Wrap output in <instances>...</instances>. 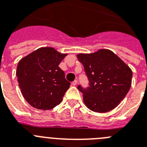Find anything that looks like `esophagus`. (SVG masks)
I'll return each instance as SVG.
<instances>
[{
  "mask_svg": "<svg viewBox=\"0 0 147 147\" xmlns=\"http://www.w3.org/2000/svg\"><path fill=\"white\" fill-rule=\"evenodd\" d=\"M72 85H74V86H75V85H77V80H74V81L73 82H72Z\"/></svg>",
  "mask_w": 147,
  "mask_h": 147,
  "instance_id": "esophagus-1",
  "label": "esophagus"
}]
</instances>
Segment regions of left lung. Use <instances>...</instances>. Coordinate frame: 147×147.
<instances>
[{
  "label": "left lung",
  "instance_id": "8db88e82",
  "mask_svg": "<svg viewBox=\"0 0 147 147\" xmlns=\"http://www.w3.org/2000/svg\"><path fill=\"white\" fill-rule=\"evenodd\" d=\"M76 57L84 66L90 82L87 89L78 86L83 93L86 107L96 113H106L115 108L130 89V67L108 49L78 54Z\"/></svg>",
  "mask_w": 147,
  "mask_h": 147
}]
</instances>
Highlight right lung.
Masks as SVG:
<instances>
[{
  "mask_svg": "<svg viewBox=\"0 0 147 147\" xmlns=\"http://www.w3.org/2000/svg\"><path fill=\"white\" fill-rule=\"evenodd\" d=\"M66 55L52 47H42L19 61L16 71L19 87L33 107L47 110L61 103L71 85L59 67Z\"/></svg>",
  "mask_w": 147,
  "mask_h": 147,
  "instance_id": "obj_1",
  "label": "right lung"
}]
</instances>
